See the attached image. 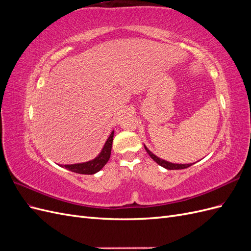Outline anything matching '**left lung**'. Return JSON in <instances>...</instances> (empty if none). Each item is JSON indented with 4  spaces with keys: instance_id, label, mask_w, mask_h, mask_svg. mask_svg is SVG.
<instances>
[{
    "instance_id": "8db88e82",
    "label": "left lung",
    "mask_w": 251,
    "mask_h": 251,
    "mask_svg": "<svg viewBox=\"0 0 251 251\" xmlns=\"http://www.w3.org/2000/svg\"><path fill=\"white\" fill-rule=\"evenodd\" d=\"M144 149H146L147 153L150 155V157L153 159V160L155 162H157L159 165H161L162 168L166 169V170H183V169H186V168H189V166L193 165L194 163H188V164H178V163H172V162H169L166 160H163V159L157 157L156 155H154L151 151L144 146Z\"/></svg>"
}]
</instances>
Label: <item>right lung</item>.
<instances>
[{
    "label": "right lung",
    "instance_id": "1",
    "mask_svg": "<svg viewBox=\"0 0 251 251\" xmlns=\"http://www.w3.org/2000/svg\"><path fill=\"white\" fill-rule=\"evenodd\" d=\"M113 137H114V131H112L111 135L109 136V138L107 139V141H105L100 153L98 154L97 157H95L93 160L82 162V163L66 164V165H64V168L71 171V172L82 174V175H93L97 172H100L110 159Z\"/></svg>",
    "mask_w": 251,
    "mask_h": 251
}]
</instances>
